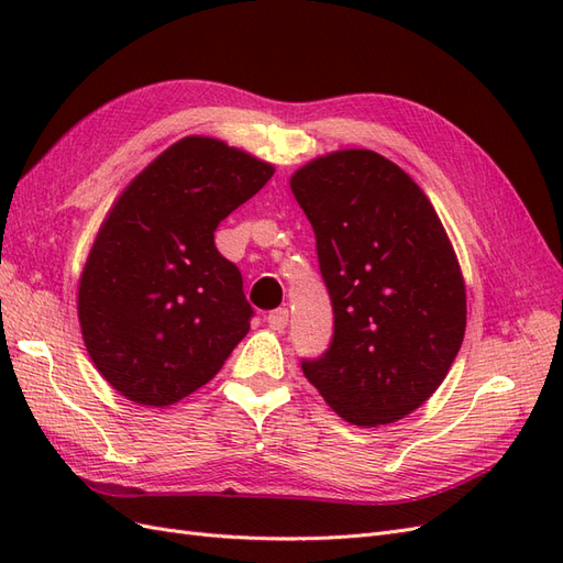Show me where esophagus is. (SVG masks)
<instances>
[{
  "instance_id": "obj_1",
  "label": "esophagus",
  "mask_w": 563,
  "mask_h": 563,
  "mask_svg": "<svg viewBox=\"0 0 563 563\" xmlns=\"http://www.w3.org/2000/svg\"><path fill=\"white\" fill-rule=\"evenodd\" d=\"M267 323L272 331H284L286 323H288V310L286 308H279V310H272L267 314Z\"/></svg>"
}]
</instances>
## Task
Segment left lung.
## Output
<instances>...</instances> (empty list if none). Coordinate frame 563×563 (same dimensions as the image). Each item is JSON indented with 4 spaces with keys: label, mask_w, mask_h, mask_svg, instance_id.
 Segmentation results:
<instances>
[{
    "label": "left lung",
    "mask_w": 563,
    "mask_h": 563,
    "mask_svg": "<svg viewBox=\"0 0 563 563\" xmlns=\"http://www.w3.org/2000/svg\"><path fill=\"white\" fill-rule=\"evenodd\" d=\"M317 236L333 340L302 373L360 428L397 422L444 383L463 345L465 282L413 178L373 150H338L291 176Z\"/></svg>",
    "instance_id": "left-lung-1"
}]
</instances>
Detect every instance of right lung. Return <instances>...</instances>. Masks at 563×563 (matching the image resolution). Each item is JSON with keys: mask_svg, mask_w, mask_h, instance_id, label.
I'll return each instance as SVG.
<instances>
[{"mask_svg": "<svg viewBox=\"0 0 563 563\" xmlns=\"http://www.w3.org/2000/svg\"><path fill=\"white\" fill-rule=\"evenodd\" d=\"M275 166L207 135L147 164L100 225L77 312L96 368L122 397L172 406L207 385L249 333L242 275L213 232Z\"/></svg>", "mask_w": 563, "mask_h": 563, "instance_id": "1", "label": "right lung"}]
</instances>
